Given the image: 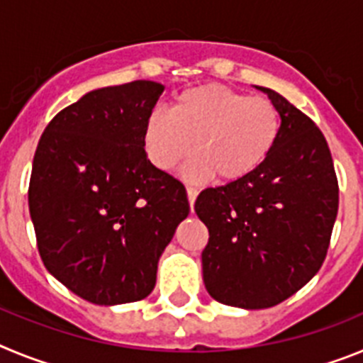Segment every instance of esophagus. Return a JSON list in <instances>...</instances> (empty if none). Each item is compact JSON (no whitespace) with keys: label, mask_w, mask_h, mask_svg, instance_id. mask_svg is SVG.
Segmentation results:
<instances>
[{"label":"esophagus","mask_w":363,"mask_h":363,"mask_svg":"<svg viewBox=\"0 0 363 363\" xmlns=\"http://www.w3.org/2000/svg\"><path fill=\"white\" fill-rule=\"evenodd\" d=\"M198 191L194 187H187V198H189V205H191V211L194 209V201H196Z\"/></svg>","instance_id":"1"}]
</instances>
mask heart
<instances>
[{
	"mask_svg": "<svg viewBox=\"0 0 363 363\" xmlns=\"http://www.w3.org/2000/svg\"><path fill=\"white\" fill-rule=\"evenodd\" d=\"M281 134V114L267 98H249L223 85H198L184 91L171 112L154 108L143 123V149L154 167H182L189 182L218 176L238 182L264 165Z\"/></svg>",
	"mask_w": 363,
	"mask_h": 363,
	"instance_id": "b5f03b06",
	"label": "heart"
}]
</instances>
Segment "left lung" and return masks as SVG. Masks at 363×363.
Returning <instances> with one entry per match:
<instances>
[{
	"instance_id": "obj_1",
	"label": "left lung",
	"mask_w": 363,
	"mask_h": 363,
	"mask_svg": "<svg viewBox=\"0 0 363 363\" xmlns=\"http://www.w3.org/2000/svg\"><path fill=\"white\" fill-rule=\"evenodd\" d=\"M281 134L247 178L200 192L194 211L209 229L205 289L225 306L267 309L320 271L338 213V182L320 129L278 92Z\"/></svg>"
}]
</instances>
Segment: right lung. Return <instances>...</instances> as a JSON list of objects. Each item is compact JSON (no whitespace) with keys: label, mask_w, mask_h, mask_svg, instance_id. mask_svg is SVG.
I'll use <instances>...</instances> for the list:
<instances>
[{"label":"right lung","mask_w":363,"mask_h":363,"mask_svg":"<svg viewBox=\"0 0 363 363\" xmlns=\"http://www.w3.org/2000/svg\"><path fill=\"white\" fill-rule=\"evenodd\" d=\"M162 83L104 86L57 112L32 162L28 209L47 271L96 306L149 296L189 216L185 187L143 149Z\"/></svg>","instance_id":"1"}]
</instances>
